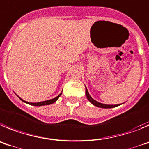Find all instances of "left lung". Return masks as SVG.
Masks as SVG:
<instances>
[{"label":"left lung","mask_w":149,"mask_h":149,"mask_svg":"<svg viewBox=\"0 0 149 149\" xmlns=\"http://www.w3.org/2000/svg\"><path fill=\"white\" fill-rule=\"evenodd\" d=\"M85 94H86L87 99L89 100L90 102L92 103V104H93V105H95V106L99 107V108H114V107L119 106V105H120V104H114V105H113V104H102V103L98 102L97 101H96V100H93V98L90 96V94H89V93H88V89H87L86 86H85Z\"/></svg>","instance_id":"obj_1"}]
</instances>
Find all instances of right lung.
<instances>
[{
    "instance_id": "right-lung-1",
    "label": "right lung",
    "mask_w": 149,
    "mask_h": 149,
    "mask_svg": "<svg viewBox=\"0 0 149 149\" xmlns=\"http://www.w3.org/2000/svg\"><path fill=\"white\" fill-rule=\"evenodd\" d=\"M61 95V93H60L59 95H58V96H56V97L53 98V99H52V100H47V101H43V102H28L26 101H24V100H23L21 98H20L19 96V99L21 100H22L25 103H27V104H31V105H34V106H42V105H47V104H53V103H54L55 102H56L57 100H58V98L60 97V96Z\"/></svg>"
}]
</instances>
